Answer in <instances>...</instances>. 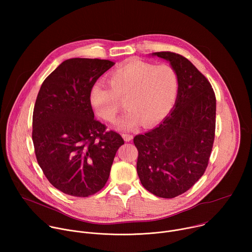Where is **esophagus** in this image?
Masks as SVG:
<instances>
[{"label":"esophagus","mask_w":252,"mask_h":252,"mask_svg":"<svg viewBox=\"0 0 252 252\" xmlns=\"http://www.w3.org/2000/svg\"><path fill=\"white\" fill-rule=\"evenodd\" d=\"M123 137H124V139L126 141H130L133 136L131 134H129V133H123Z\"/></svg>","instance_id":"esophagus-1"}]
</instances>
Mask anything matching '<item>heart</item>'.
<instances>
[{"label": "heart", "instance_id": "b5f03b06", "mask_svg": "<svg viewBox=\"0 0 252 252\" xmlns=\"http://www.w3.org/2000/svg\"><path fill=\"white\" fill-rule=\"evenodd\" d=\"M109 85L94 84L91 90V103L102 120L114 123L126 105L128 113L119 122L122 128L142 124L149 126L162 119L172 109L179 80L176 69L169 64H156L130 59L111 71Z\"/></svg>", "mask_w": 252, "mask_h": 252}]
</instances>
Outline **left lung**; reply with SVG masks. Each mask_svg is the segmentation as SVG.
I'll return each mask as SVG.
<instances>
[{"mask_svg":"<svg viewBox=\"0 0 252 252\" xmlns=\"http://www.w3.org/2000/svg\"><path fill=\"white\" fill-rule=\"evenodd\" d=\"M153 55L170 63L179 86L169 116L158 127L134 136L136 170L147 190L173 198L193 187L208 165L217 99L208 80L187 58L171 52Z\"/></svg>","mask_w":252,"mask_h":252,"instance_id":"obj_1","label":"left lung"}]
</instances>
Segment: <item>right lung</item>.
Listing matches in <instances>:
<instances>
[{
    "label": "right lung",
    "instance_id": "right-lung-1",
    "mask_svg": "<svg viewBox=\"0 0 252 252\" xmlns=\"http://www.w3.org/2000/svg\"><path fill=\"white\" fill-rule=\"evenodd\" d=\"M115 64L99 59L63 62L44 81L32 113L35 158L48 181L62 192L88 197L106 184L125 141L94 119L91 90Z\"/></svg>",
    "mask_w": 252,
    "mask_h": 252
}]
</instances>
